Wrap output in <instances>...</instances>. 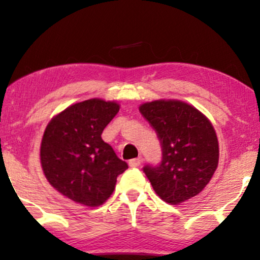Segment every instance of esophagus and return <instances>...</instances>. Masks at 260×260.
I'll return each mask as SVG.
<instances>
[{
  "label": "esophagus",
  "instance_id": "esophagus-1",
  "mask_svg": "<svg viewBox=\"0 0 260 260\" xmlns=\"http://www.w3.org/2000/svg\"><path fill=\"white\" fill-rule=\"evenodd\" d=\"M141 164H142V160L139 158L131 159V160H129V167L131 168H138Z\"/></svg>",
  "mask_w": 260,
  "mask_h": 260
}]
</instances>
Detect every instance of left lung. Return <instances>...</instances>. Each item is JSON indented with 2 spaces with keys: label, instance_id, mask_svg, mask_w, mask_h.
Returning <instances> with one entry per match:
<instances>
[{
  "label": "left lung",
  "instance_id": "8db88e82",
  "mask_svg": "<svg viewBox=\"0 0 260 260\" xmlns=\"http://www.w3.org/2000/svg\"><path fill=\"white\" fill-rule=\"evenodd\" d=\"M139 111L161 145V161L143 168L156 195L170 205L199 195L218 165V141L211 122L178 100L147 102Z\"/></svg>",
  "mask_w": 260,
  "mask_h": 260
}]
</instances>
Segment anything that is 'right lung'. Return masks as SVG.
Returning <instances> with one entry per match:
<instances>
[{"label":"right lung","mask_w":260,"mask_h":260,"mask_svg":"<svg viewBox=\"0 0 260 260\" xmlns=\"http://www.w3.org/2000/svg\"><path fill=\"white\" fill-rule=\"evenodd\" d=\"M118 111L116 102L91 99L71 105L48 123L41 145L42 168L65 198L95 207L112 195L117 176L128 165L101 135Z\"/></svg>","instance_id":"right-lung-1"}]
</instances>
